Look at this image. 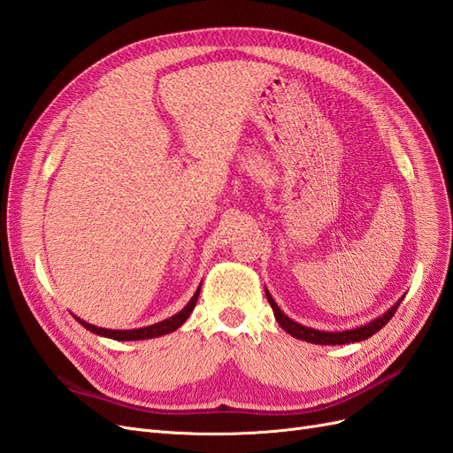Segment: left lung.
Returning <instances> with one entry per match:
<instances>
[{"label": "left lung", "instance_id": "left-lung-1", "mask_svg": "<svg viewBox=\"0 0 453 453\" xmlns=\"http://www.w3.org/2000/svg\"><path fill=\"white\" fill-rule=\"evenodd\" d=\"M266 298H268V303H270V306L273 310V315H276V319L281 325L283 331H287L295 338H300V340H304V342H311V344L338 346V344H351V342H361V340H366V338H370L372 334H376L380 328L383 325H388V321L393 318L396 308L401 306L404 296L393 308H389L386 313H383L381 318H376L374 321H370V323H366L363 326L349 328V331H342V333H325V331H318V328H310V326L300 325V323L287 318V315L278 308L276 300L272 298V295L268 291H266Z\"/></svg>", "mask_w": 453, "mask_h": 453}]
</instances>
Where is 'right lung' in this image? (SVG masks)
<instances>
[{
    "label": "right lung",
    "mask_w": 453,
    "mask_h": 453,
    "mask_svg": "<svg viewBox=\"0 0 453 453\" xmlns=\"http://www.w3.org/2000/svg\"><path fill=\"white\" fill-rule=\"evenodd\" d=\"M202 287V285H200ZM200 287L196 289L195 296L188 300V304L181 310L177 311L173 318L170 319H164L160 323H155V325H149V326H142V328H132V331H113V328H102V326H96V325H90L87 321H83L81 318H77V315H73V318L83 325L87 331L94 333V334H100V336H105V338H113V340H122V342H128V340H147V338H157V336H162V334H168V333H173L175 328H180L187 318L190 315V311L195 310L196 306V300H198V295H200Z\"/></svg>",
    "instance_id": "1"
}]
</instances>
